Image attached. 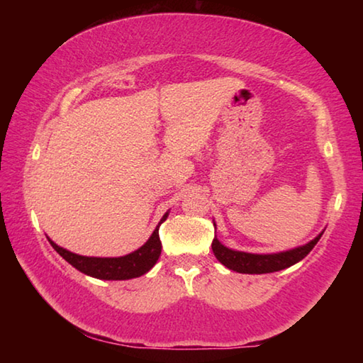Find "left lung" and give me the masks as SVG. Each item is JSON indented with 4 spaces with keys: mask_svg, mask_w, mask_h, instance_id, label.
<instances>
[{
    "mask_svg": "<svg viewBox=\"0 0 363 363\" xmlns=\"http://www.w3.org/2000/svg\"><path fill=\"white\" fill-rule=\"evenodd\" d=\"M322 233L315 237L314 240L309 242L304 247L294 248L290 251H284V253L277 255H251L243 253V251H233L225 248L218 238L213 240V253L218 257L220 264H224L225 267L240 274H269V272H277V270L286 269L296 264L298 261L303 259L311 253L312 248L315 247L317 242L320 240Z\"/></svg>",
    "mask_w": 363,
    "mask_h": 363,
    "instance_id": "obj_1",
    "label": "left lung"
}]
</instances>
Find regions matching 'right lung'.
Masks as SVG:
<instances>
[{
  "instance_id": "add662e5",
  "label": "right lung",
  "mask_w": 363,
  "mask_h": 363,
  "mask_svg": "<svg viewBox=\"0 0 363 363\" xmlns=\"http://www.w3.org/2000/svg\"><path fill=\"white\" fill-rule=\"evenodd\" d=\"M168 218V213L164 214L160 220V224ZM153 230L152 237L147 240L145 245H143L139 250L134 251L131 255L121 256V257H88V256H79L75 253H70L64 248L57 247L52 240L49 243L52 245V248L64 257V259L72 264L73 267L78 269L79 272L91 277L101 279V280H128V279H136L144 275L145 272L155 266L158 261L160 253H162V242L158 237V227Z\"/></svg>"
}]
</instances>
